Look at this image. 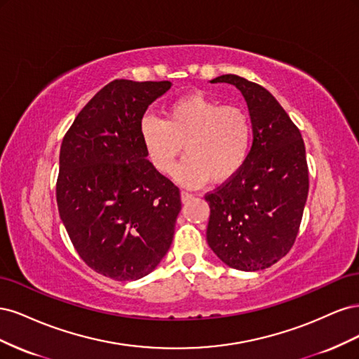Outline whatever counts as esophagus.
<instances>
[{"label":"esophagus","mask_w":359,"mask_h":359,"mask_svg":"<svg viewBox=\"0 0 359 359\" xmlns=\"http://www.w3.org/2000/svg\"><path fill=\"white\" fill-rule=\"evenodd\" d=\"M190 199H193V194L189 193V191H186V190H182V191H181V201H182V202H189Z\"/></svg>","instance_id":"34e87169"}]
</instances>
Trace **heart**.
<instances>
[{"label":"heart","mask_w":359,"mask_h":359,"mask_svg":"<svg viewBox=\"0 0 359 359\" xmlns=\"http://www.w3.org/2000/svg\"><path fill=\"white\" fill-rule=\"evenodd\" d=\"M253 128L248 114L222 104L202 93L180 97L166 107V119L145 115L140 121L144 147L161 173H172L186 149L178 170L182 182L199 184L212 178L223 182L245 165Z\"/></svg>","instance_id":"obj_1"}]
</instances>
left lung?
Returning a JSON list of instances; mask_svg holds the SVG:
<instances>
[{"label": "left lung", "instance_id": "8db88e82", "mask_svg": "<svg viewBox=\"0 0 359 359\" xmlns=\"http://www.w3.org/2000/svg\"><path fill=\"white\" fill-rule=\"evenodd\" d=\"M235 85L253 126V145L235 177L205 194L206 241L220 260L241 271L265 269L297 240L309 194V166L299 128L264 86L241 76L211 81Z\"/></svg>", "mask_w": 359, "mask_h": 359}]
</instances>
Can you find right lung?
Masks as SVG:
<instances>
[{"instance_id": "obj_1", "label": "right lung", "mask_w": 359, "mask_h": 359, "mask_svg": "<svg viewBox=\"0 0 359 359\" xmlns=\"http://www.w3.org/2000/svg\"><path fill=\"white\" fill-rule=\"evenodd\" d=\"M170 85L112 81L83 106L61 144V220L83 262L118 281L149 274L175 232L180 189L147 158L140 137L148 106Z\"/></svg>"}]
</instances>
